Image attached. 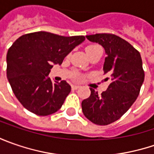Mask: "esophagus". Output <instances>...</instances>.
Segmentation results:
<instances>
[{"label":"esophagus","instance_id":"esophagus-1","mask_svg":"<svg viewBox=\"0 0 154 154\" xmlns=\"http://www.w3.org/2000/svg\"><path fill=\"white\" fill-rule=\"evenodd\" d=\"M80 87V86H77V85H72V89H74V90H77V89H79Z\"/></svg>","mask_w":154,"mask_h":154}]
</instances>
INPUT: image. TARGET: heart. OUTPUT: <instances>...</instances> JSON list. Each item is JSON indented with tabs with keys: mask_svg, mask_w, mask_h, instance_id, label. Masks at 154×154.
<instances>
[{
	"mask_svg": "<svg viewBox=\"0 0 154 154\" xmlns=\"http://www.w3.org/2000/svg\"><path fill=\"white\" fill-rule=\"evenodd\" d=\"M99 49H101V47H100L99 45H88V46H86V54H87V56H89L92 52L97 51V50H99Z\"/></svg>",
	"mask_w": 154,
	"mask_h": 154,
	"instance_id": "obj_1",
	"label": "heart"
}]
</instances>
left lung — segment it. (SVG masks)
Masks as SVG:
<instances>
[{"label":"left lung","mask_w":154,"mask_h":154,"mask_svg":"<svg viewBox=\"0 0 154 154\" xmlns=\"http://www.w3.org/2000/svg\"><path fill=\"white\" fill-rule=\"evenodd\" d=\"M102 45L106 57L103 74L110 84L98 95L91 88V95L82 101V111L88 120L98 125H108L118 120L134 103L144 81L145 74L140 52L126 40L109 33L86 36Z\"/></svg>","instance_id":"1"}]
</instances>
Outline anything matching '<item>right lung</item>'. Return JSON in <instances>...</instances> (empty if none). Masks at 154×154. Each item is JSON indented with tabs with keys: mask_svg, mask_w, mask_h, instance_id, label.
Here are the masks:
<instances>
[{
	"mask_svg": "<svg viewBox=\"0 0 154 154\" xmlns=\"http://www.w3.org/2000/svg\"><path fill=\"white\" fill-rule=\"evenodd\" d=\"M85 40L84 36L63 37L46 32L20 37L7 54V77L21 104L38 116H48L62 107L71 86L66 80L53 83L48 77L53 64Z\"/></svg>",
	"mask_w": 154,
	"mask_h": 154,
	"instance_id": "1",
	"label": "right lung"
}]
</instances>
